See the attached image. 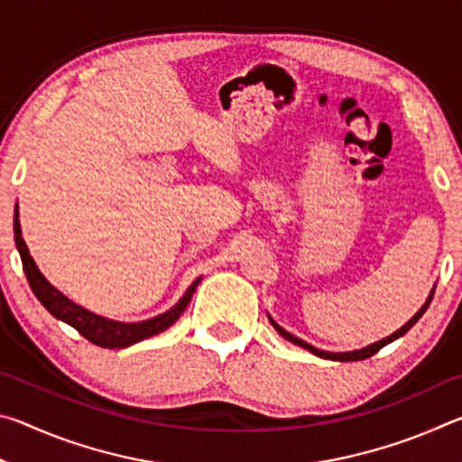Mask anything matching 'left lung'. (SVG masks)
Instances as JSON below:
<instances>
[{
  "mask_svg": "<svg viewBox=\"0 0 462 462\" xmlns=\"http://www.w3.org/2000/svg\"><path fill=\"white\" fill-rule=\"evenodd\" d=\"M434 289L436 287H432V291H430V295L426 297V301H424V306H421L416 314H413V318L411 319H408V322H405L400 330H395L393 334H389L387 338H383V340H377V342H373V344H369V346H365V348H358V350H348V353H328V350H319V348H316V346H311L310 342H306V340H301V338H297V336H293L291 332H287L285 328H281L275 319H273L269 314V322L273 324V328H275V330L283 336L285 340H289V342H293V344H297V346H301V348H306V350H310L311 355H316V356H319V358H328V361H342V363H346V361H363V358H369V356H373L374 353H379V350L383 348V346H387V344H391L393 340H397V338H402V336L410 330V328L418 322V319L424 316V311L428 310V306H430V301H432V297H434Z\"/></svg>",
  "mask_w": 462,
  "mask_h": 462,
  "instance_id": "1",
  "label": "left lung"
}]
</instances>
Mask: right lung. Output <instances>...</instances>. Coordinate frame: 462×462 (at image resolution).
Listing matches in <instances>:
<instances>
[{
    "instance_id": "right-lung-1",
    "label": "right lung",
    "mask_w": 462,
    "mask_h": 462,
    "mask_svg": "<svg viewBox=\"0 0 462 462\" xmlns=\"http://www.w3.org/2000/svg\"><path fill=\"white\" fill-rule=\"evenodd\" d=\"M14 240H15V248H18L20 253L22 264H24L26 279L30 287H32L34 295L38 297V301H41L54 318L69 326H73L77 332L85 336L89 342L97 344L101 348H128L140 340L165 332L169 326H173L177 322L179 316L185 311V308L189 306L191 295L195 293V289H198L201 281V277L195 279L193 283L187 287V291L183 293L181 300H179L173 308L167 310L165 314L144 319V322H118V319H109L96 314V311L85 310L83 306H79V303L69 300L65 293H60L57 287L49 283V279H46L41 273V269L36 267L34 259L30 256L26 242L22 238L18 206H15V212H14Z\"/></svg>"
}]
</instances>
